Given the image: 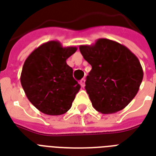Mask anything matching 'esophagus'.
I'll list each match as a JSON object with an SVG mask.
<instances>
[{
	"mask_svg": "<svg viewBox=\"0 0 156 156\" xmlns=\"http://www.w3.org/2000/svg\"><path fill=\"white\" fill-rule=\"evenodd\" d=\"M85 79H82L80 80V85H81L82 87H85Z\"/></svg>",
	"mask_w": 156,
	"mask_h": 156,
	"instance_id": "34e87169",
	"label": "esophagus"
}]
</instances>
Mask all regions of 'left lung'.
<instances>
[{"instance_id": "left-lung-1", "label": "left lung", "mask_w": 156, "mask_h": 156, "mask_svg": "<svg viewBox=\"0 0 156 156\" xmlns=\"http://www.w3.org/2000/svg\"><path fill=\"white\" fill-rule=\"evenodd\" d=\"M79 48L92 66L85 90L93 107L105 114L123 109L137 94L143 79L137 57L127 47L107 38Z\"/></svg>"}]
</instances>
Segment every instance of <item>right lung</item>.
Returning a JSON list of instances; mask_svg holds the SVG:
<instances>
[{"label":"right lung","mask_w":156,"mask_h":156,"mask_svg":"<svg viewBox=\"0 0 156 156\" xmlns=\"http://www.w3.org/2000/svg\"><path fill=\"white\" fill-rule=\"evenodd\" d=\"M76 47L63 48L49 41L34 49L22 68L20 82L30 103L48 115H62L71 107L80 85L73 78L66 59Z\"/></svg>","instance_id":"add662e5"}]
</instances>
